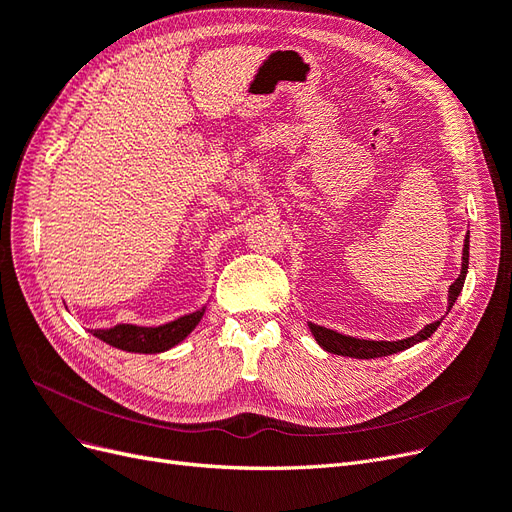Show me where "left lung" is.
<instances>
[{"mask_svg":"<svg viewBox=\"0 0 512 512\" xmlns=\"http://www.w3.org/2000/svg\"><path fill=\"white\" fill-rule=\"evenodd\" d=\"M468 246H470V236L466 234L464 238V249H462V270H460V276L456 278V282L449 287V293H447V312L453 308V304H456V299L464 287V280H466V272H468ZM443 320V318H441ZM441 320H434V323L426 325L422 331H418L411 337H405V339H396V342H380V339H361V337H352V335H344V333H337L333 329H327V327H320V325H314V323H308L316 344L323 348L325 352H331V354H339V356H350V358H380V356H390V354H396V352H403L415 344L424 342V339H428L434 331L439 329Z\"/></svg>","mask_w":512,"mask_h":512,"instance_id":"left-lung-1","label":"left lung"}]
</instances>
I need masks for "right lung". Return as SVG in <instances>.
Listing matches in <instances>:
<instances>
[{"mask_svg":"<svg viewBox=\"0 0 512 512\" xmlns=\"http://www.w3.org/2000/svg\"><path fill=\"white\" fill-rule=\"evenodd\" d=\"M206 312V306H202L196 312L183 314L170 323L158 325V327H139L120 323L109 329H92L90 333L99 337L101 342L124 350V352H139V354H160L170 348L181 344L183 339L196 329V325L202 320Z\"/></svg>","mask_w":512,"mask_h":512,"instance_id":"right-lung-1","label":"right lung"}]
</instances>
